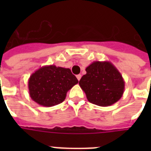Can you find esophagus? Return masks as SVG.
Here are the masks:
<instances>
[{"label": "esophagus", "instance_id": "34e87169", "mask_svg": "<svg viewBox=\"0 0 151 151\" xmlns=\"http://www.w3.org/2000/svg\"><path fill=\"white\" fill-rule=\"evenodd\" d=\"M77 78H78V81H80L81 78V74H78V75H77Z\"/></svg>", "mask_w": 151, "mask_h": 151}]
</instances>
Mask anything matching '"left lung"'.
<instances>
[{"mask_svg":"<svg viewBox=\"0 0 151 151\" xmlns=\"http://www.w3.org/2000/svg\"><path fill=\"white\" fill-rule=\"evenodd\" d=\"M79 85L90 103L108 106L122 98L124 81L118 70L110 62L95 61L86 67Z\"/></svg>","mask_w":151,"mask_h":151,"instance_id":"left-lung-1","label":"left lung"}]
</instances>
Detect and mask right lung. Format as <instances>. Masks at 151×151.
Listing matches in <instances>:
<instances>
[{"label":"right lung","mask_w":151,"mask_h":151,"mask_svg":"<svg viewBox=\"0 0 151 151\" xmlns=\"http://www.w3.org/2000/svg\"><path fill=\"white\" fill-rule=\"evenodd\" d=\"M78 83L69 68L55 65L42 66L29 77V96L39 105L53 106L63 103L67 92Z\"/></svg>","instance_id":"add662e5"}]
</instances>
